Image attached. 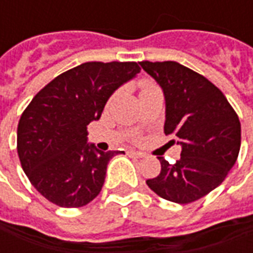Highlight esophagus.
<instances>
[{"label":"esophagus","mask_w":253,"mask_h":253,"mask_svg":"<svg viewBox=\"0 0 253 253\" xmlns=\"http://www.w3.org/2000/svg\"><path fill=\"white\" fill-rule=\"evenodd\" d=\"M127 153L132 156V157H137V159H143V157H146V154L142 153V152H135V150H130V152H127Z\"/></svg>","instance_id":"obj_1"}]
</instances>
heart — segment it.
Listing matches in <instances>:
<instances>
[{"label":"heart","mask_w":253,"mask_h":253,"mask_svg":"<svg viewBox=\"0 0 253 253\" xmlns=\"http://www.w3.org/2000/svg\"><path fill=\"white\" fill-rule=\"evenodd\" d=\"M139 86H141V92H143V90H146V89L154 86V84H152L150 81H141Z\"/></svg>","instance_id":"b5f03b06"}]
</instances>
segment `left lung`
Wrapping results in <instances>:
<instances>
[{
    "label": "left lung",
    "mask_w": 253,
    "mask_h": 253,
    "mask_svg": "<svg viewBox=\"0 0 253 253\" xmlns=\"http://www.w3.org/2000/svg\"><path fill=\"white\" fill-rule=\"evenodd\" d=\"M139 65L164 90L165 135L181 145L175 164L159 157L161 172L146 184L167 201H198L225 180L239 157V116L225 94L199 73L173 61Z\"/></svg>",
    "instance_id": "left-lung-1"
}]
</instances>
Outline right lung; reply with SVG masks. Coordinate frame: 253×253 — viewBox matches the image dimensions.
<instances>
[{"label": "right lung", "mask_w": 253, "mask_h": 253, "mask_svg": "<svg viewBox=\"0 0 253 253\" xmlns=\"http://www.w3.org/2000/svg\"><path fill=\"white\" fill-rule=\"evenodd\" d=\"M137 62H86L59 74L21 114L17 153L31 184L54 205L81 207L99 195L107 165L119 152L88 145V125L107 100L131 80Z\"/></svg>", "instance_id": "1"}]
</instances>
